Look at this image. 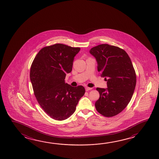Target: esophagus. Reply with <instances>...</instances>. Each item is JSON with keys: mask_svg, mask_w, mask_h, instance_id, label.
<instances>
[{"mask_svg": "<svg viewBox=\"0 0 159 159\" xmlns=\"http://www.w3.org/2000/svg\"><path fill=\"white\" fill-rule=\"evenodd\" d=\"M85 89H86V91H89V90H92V88H91V87H86L85 88Z\"/></svg>", "mask_w": 159, "mask_h": 159, "instance_id": "1", "label": "esophagus"}]
</instances>
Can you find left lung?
<instances>
[{
	"mask_svg": "<svg viewBox=\"0 0 159 159\" xmlns=\"http://www.w3.org/2000/svg\"><path fill=\"white\" fill-rule=\"evenodd\" d=\"M98 70L107 81V89L97 88L100 98L95 107L101 115L111 117L121 112L130 102L136 84V75L129 57L123 49L108 44L91 48Z\"/></svg>",
	"mask_w": 159,
	"mask_h": 159,
	"instance_id": "obj_1",
	"label": "left lung"
}]
</instances>
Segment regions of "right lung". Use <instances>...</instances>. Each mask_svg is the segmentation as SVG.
I'll return each instance as SVG.
<instances>
[{
  "label": "right lung",
  "instance_id": "obj_1",
  "mask_svg": "<svg viewBox=\"0 0 159 159\" xmlns=\"http://www.w3.org/2000/svg\"><path fill=\"white\" fill-rule=\"evenodd\" d=\"M80 48L56 43L41 49L30 69V80L38 103L52 118L63 120L75 111L84 95L82 86L65 83L66 73L71 72L75 57Z\"/></svg>",
  "mask_w": 159,
  "mask_h": 159
}]
</instances>
